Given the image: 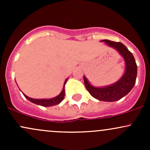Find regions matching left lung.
Wrapping results in <instances>:
<instances>
[{
	"label": "left lung",
	"mask_w": 150,
	"mask_h": 150,
	"mask_svg": "<svg viewBox=\"0 0 150 150\" xmlns=\"http://www.w3.org/2000/svg\"><path fill=\"white\" fill-rule=\"evenodd\" d=\"M101 42H104L106 45L116 49L123 56L125 64V73L119 80L106 87H96L91 85L85 76H84V82L86 89L95 99L103 101H116L127 95L135 85L137 77V64L133 55L122 43L107 39L101 40Z\"/></svg>",
	"instance_id": "8db88e82"
}]
</instances>
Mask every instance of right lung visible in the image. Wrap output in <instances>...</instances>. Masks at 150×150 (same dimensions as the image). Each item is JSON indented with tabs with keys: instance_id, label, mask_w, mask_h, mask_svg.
Returning <instances> with one entry per match:
<instances>
[{
	"instance_id": "obj_1",
	"label": "right lung",
	"mask_w": 150,
	"mask_h": 150,
	"mask_svg": "<svg viewBox=\"0 0 150 150\" xmlns=\"http://www.w3.org/2000/svg\"><path fill=\"white\" fill-rule=\"evenodd\" d=\"M67 80H68V78L65 80L64 82V85H63V90L61 91V92L60 93L59 95H58L57 97L51 98V99H32V98H30L29 97H27V95H25V94H23V95L25 96V98H27L29 101H30L31 102L34 103V104H37V105H40V106H55V105L60 104L62 100L64 99L65 97V85L66 84Z\"/></svg>"
}]
</instances>
